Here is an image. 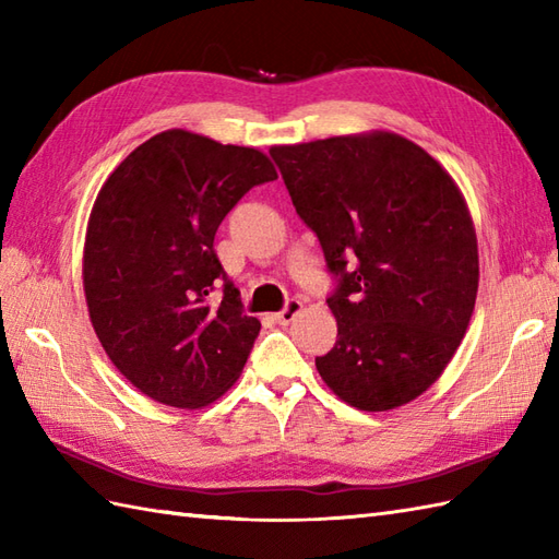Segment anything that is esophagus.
<instances>
[{"mask_svg":"<svg viewBox=\"0 0 559 559\" xmlns=\"http://www.w3.org/2000/svg\"><path fill=\"white\" fill-rule=\"evenodd\" d=\"M302 310V302L300 300H295V298H290L288 302H286V307H283L281 312H276L273 314V319H276L278 324H290L295 317H298V312Z\"/></svg>","mask_w":559,"mask_h":559,"instance_id":"1","label":"esophagus"}]
</instances>
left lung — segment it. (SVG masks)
<instances>
[{"mask_svg": "<svg viewBox=\"0 0 559 559\" xmlns=\"http://www.w3.org/2000/svg\"><path fill=\"white\" fill-rule=\"evenodd\" d=\"M293 206L322 245L334 348L317 358L353 408L420 396L466 334L478 242L466 201L430 153L399 134L273 146Z\"/></svg>", "mask_w": 559, "mask_h": 559, "instance_id": "1", "label": "left lung"}]
</instances>
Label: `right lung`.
Listing matches in <instances>:
<instances>
[{
  "mask_svg": "<svg viewBox=\"0 0 559 559\" xmlns=\"http://www.w3.org/2000/svg\"><path fill=\"white\" fill-rule=\"evenodd\" d=\"M257 148L185 129L117 165L91 211L83 288L117 370L165 406L199 408L233 386L259 336L213 237L249 189L276 180ZM218 289L221 301H211Z\"/></svg>",
  "mask_w": 559,
  "mask_h": 559,
  "instance_id": "right-lung-1",
  "label": "right lung"
}]
</instances>
